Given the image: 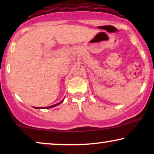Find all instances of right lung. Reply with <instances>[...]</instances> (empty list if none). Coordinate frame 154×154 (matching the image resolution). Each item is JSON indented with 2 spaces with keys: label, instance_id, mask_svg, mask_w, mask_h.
Here are the masks:
<instances>
[{
  "label": "right lung",
  "instance_id": "add662e5",
  "mask_svg": "<svg viewBox=\"0 0 154 154\" xmlns=\"http://www.w3.org/2000/svg\"><path fill=\"white\" fill-rule=\"evenodd\" d=\"M63 101H64V100H62V101H61V102L57 103V104H53V105H52V106H46V107H35V109H50V108H53V107L56 106H58L59 104H60L61 103L63 102Z\"/></svg>",
  "mask_w": 154,
  "mask_h": 154
}]
</instances>
